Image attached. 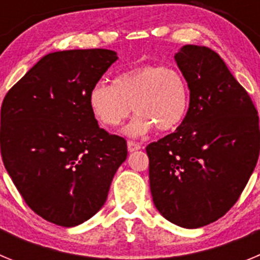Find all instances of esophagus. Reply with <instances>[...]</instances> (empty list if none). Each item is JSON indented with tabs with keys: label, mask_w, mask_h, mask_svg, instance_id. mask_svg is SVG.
Listing matches in <instances>:
<instances>
[{
	"label": "esophagus",
	"mask_w": 260,
	"mask_h": 260,
	"mask_svg": "<svg viewBox=\"0 0 260 260\" xmlns=\"http://www.w3.org/2000/svg\"><path fill=\"white\" fill-rule=\"evenodd\" d=\"M142 148V144L141 143H137V142H133V141H128L127 142V150L128 152H134V151L141 150Z\"/></svg>",
	"instance_id": "esophagus-1"
}]
</instances>
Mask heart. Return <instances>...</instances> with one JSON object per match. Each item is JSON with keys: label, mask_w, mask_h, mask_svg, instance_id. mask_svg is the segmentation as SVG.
I'll return each mask as SVG.
<instances>
[{"label": "heart", "mask_w": 260, "mask_h": 260, "mask_svg": "<svg viewBox=\"0 0 260 260\" xmlns=\"http://www.w3.org/2000/svg\"><path fill=\"white\" fill-rule=\"evenodd\" d=\"M88 103L99 122L109 127L122 123L134 109L137 114L123 128L127 137H143L155 127L171 132L187 114L189 83L178 69L146 63L121 73L113 83L98 82Z\"/></svg>", "instance_id": "obj_1"}]
</instances>
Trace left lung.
Masks as SVG:
<instances>
[{
	"label": "left lung",
	"mask_w": 260,
	"mask_h": 260,
	"mask_svg": "<svg viewBox=\"0 0 260 260\" xmlns=\"http://www.w3.org/2000/svg\"><path fill=\"white\" fill-rule=\"evenodd\" d=\"M189 83L187 114L146 148L157 211L182 228L216 221L238 201L260 150L259 117L221 57L199 45L174 56Z\"/></svg>",
	"instance_id": "1"
}]
</instances>
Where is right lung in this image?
<instances>
[{"label":"right lung","mask_w":260,"mask_h":260,"mask_svg":"<svg viewBox=\"0 0 260 260\" xmlns=\"http://www.w3.org/2000/svg\"><path fill=\"white\" fill-rule=\"evenodd\" d=\"M117 58L109 49L49 53L2 102V161L27 206L53 224L92 217L126 160V141L99 127L88 103Z\"/></svg>","instance_id":"right-lung-1"}]
</instances>
